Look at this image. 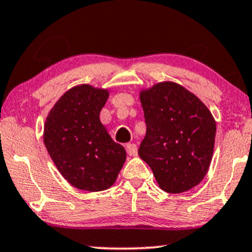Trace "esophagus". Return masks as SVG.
I'll list each match as a JSON object with an SVG mask.
<instances>
[{"instance_id": "34e87169", "label": "esophagus", "mask_w": 252, "mask_h": 252, "mask_svg": "<svg viewBox=\"0 0 252 252\" xmlns=\"http://www.w3.org/2000/svg\"><path fill=\"white\" fill-rule=\"evenodd\" d=\"M126 153H128L130 156H136V155H137V147H136V144L128 143V144H126Z\"/></svg>"}]
</instances>
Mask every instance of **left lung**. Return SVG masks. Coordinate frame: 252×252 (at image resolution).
I'll return each mask as SVG.
<instances>
[{"mask_svg":"<svg viewBox=\"0 0 252 252\" xmlns=\"http://www.w3.org/2000/svg\"><path fill=\"white\" fill-rule=\"evenodd\" d=\"M147 134L138 155L159 188L181 193L207 175L213 158L216 122L198 97L175 82H160L139 93Z\"/></svg>","mask_w":252,"mask_h":252,"instance_id":"left-lung-1","label":"left lung"}]
</instances>
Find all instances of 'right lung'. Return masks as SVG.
Instances as JSON below:
<instances>
[{
  "instance_id": "add662e5",
  "label": "right lung",
  "mask_w": 252,
  "mask_h": 252,
  "mask_svg": "<svg viewBox=\"0 0 252 252\" xmlns=\"http://www.w3.org/2000/svg\"><path fill=\"white\" fill-rule=\"evenodd\" d=\"M107 89L81 84L61 96L44 123L43 141L61 175L72 187L102 191L116 182L126 153L99 121Z\"/></svg>"
}]
</instances>
